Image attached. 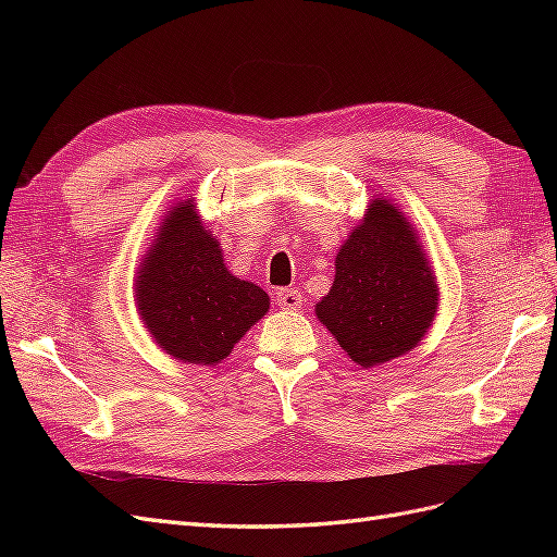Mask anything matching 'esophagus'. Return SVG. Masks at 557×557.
Listing matches in <instances>:
<instances>
[{"instance_id":"obj_1","label":"esophagus","mask_w":557,"mask_h":557,"mask_svg":"<svg viewBox=\"0 0 557 557\" xmlns=\"http://www.w3.org/2000/svg\"><path fill=\"white\" fill-rule=\"evenodd\" d=\"M276 305L285 311H297L301 307V295L293 288H281L276 290Z\"/></svg>"}]
</instances>
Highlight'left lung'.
Wrapping results in <instances>:
<instances>
[{"mask_svg": "<svg viewBox=\"0 0 557 557\" xmlns=\"http://www.w3.org/2000/svg\"><path fill=\"white\" fill-rule=\"evenodd\" d=\"M334 262V283L315 315L346 356L376 367L416 348L434 320L440 285L416 230L391 199H372Z\"/></svg>", "mask_w": 557, "mask_h": 557, "instance_id": "obj_1", "label": "left lung"}]
</instances>
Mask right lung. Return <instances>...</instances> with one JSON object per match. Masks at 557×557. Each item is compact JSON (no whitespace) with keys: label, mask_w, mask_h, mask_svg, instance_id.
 Listing matches in <instances>:
<instances>
[{"label":"right lung","mask_w":557,"mask_h":557,"mask_svg":"<svg viewBox=\"0 0 557 557\" xmlns=\"http://www.w3.org/2000/svg\"><path fill=\"white\" fill-rule=\"evenodd\" d=\"M137 309L176 360L213 367L269 309L260 285L232 276L193 199L166 211L134 278Z\"/></svg>","instance_id":"1"}]
</instances>
